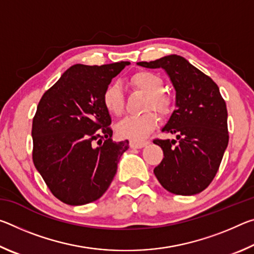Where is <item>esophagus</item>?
Wrapping results in <instances>:
<instances>
[{
    "mask_svg": "<svg viewBox=\"0 0 254 254\" xmlns=\"http://www.w3.org/2000/svg\"><path fill=\"white\" fill-rule=\"evenodd\" d=\"M149 142L148 141H130V147L132 149H141L147 145Z\"/></svg>",
    "mask_w": 254,
    "mask_h": 254,
    "instance_id": "esophagus-1",
    "label": "esophagus"
}]
</instances>
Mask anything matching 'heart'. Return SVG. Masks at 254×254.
<instances>
[{"instance_id":"obj_1","label":"heart","mask_w":254,"mask_h":254,"mask_svg":"<svg viewBox=\"0 0 254 254\" xmlns=\"http://www.w3.org/2000/svg\"><path fill=\"white\" fill-rule=\"evenodd\" d=\"M130 83L145 95V110L153 109L159 114L167 115L171 111V98L163 93V80L160 76L150 71H139L133 75ZM103 104L109 113L120 117L124 110V96L119 84H111L103 93ZM158 117L153 111H148L141 115H133L121 120L115 128L119 135L132 140H141L158 126Z\"/></svg>"}]
</instances>
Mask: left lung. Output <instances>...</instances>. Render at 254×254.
I'll use <instances>...</instances> for the list:
<instances>
[{
  "mask_svg": "<svg viewBox=\"0 0 254 254\" xmlns=\"http://www.w3.org/2000/svg\"><path fill=\"white\" fill-rule=\"evenodd\" d=\"M137 65L162 68L176 91L177 109L161 131L176 134L178 141L153 140L165 156L153 173L173 194H198L212 183L229 144L227 110L220 88L182 56Z\"/></svg>",
  "mask_w": 254,
  "mask_h": 254,
  "instance_id": "obj_1",
  "label": "left lung"
}]
</instances>
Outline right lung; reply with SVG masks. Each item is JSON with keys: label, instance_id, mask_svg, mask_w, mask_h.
<instances>
[{"label": "right lung", "instance_id": "1", "mask_svg": "<svg viewBox=\"0 0 254 254\" xmlns=\"http://www.w3.org/2000/svg\"><path fill=\"white\" fill-rule=\"evenodd\" d=\"M128 62L71 66L38 104L32 121L34 167L55 197L78 206L101 198L128 149L114 142L103 93Z\"/></svg>", "mask_w": 254, "mask_h": 254}]
</instances>
